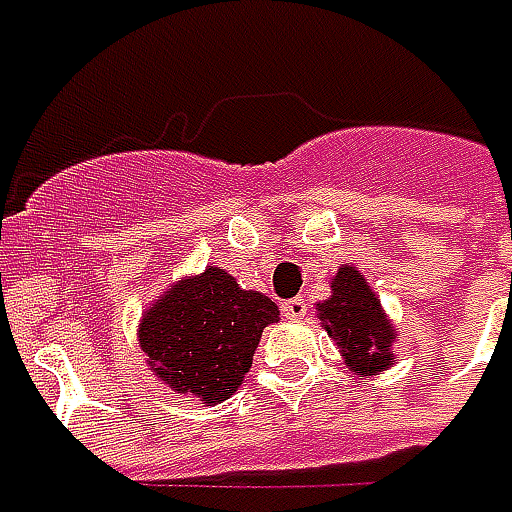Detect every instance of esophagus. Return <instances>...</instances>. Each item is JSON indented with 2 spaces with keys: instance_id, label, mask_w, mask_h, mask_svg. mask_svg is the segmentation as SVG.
<instances>
[{
  "instance_id": "esophagus-1",
  "label": "esophagus",
  "mask_w": 512,
  "mask_h": 512,
  "mask_svg": "<svg viewBox=\"0 0 512 512\" xmlns=\"http://www.w3.org/2000/svg\"><path fill=\"white\" fill-rule=\"evenodd\" d=\"M282 315L288 318V321H299L307 315V301L304 299H288L282 301Z\"/></svg>"
}]
</instances>
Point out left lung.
I'll list each match as a JSON object with an SVG mask.
<instances>
[{"mask_svg":"<svg viewBox=\"0 0 512 512\" xmlns=\"http://www.w3.org/2000/svg\"><path fill=\"white\" fill-rule=\"evenodd\" d=\"M315 310L323 329L340 345V354L351 373L378 376L395 362V326L386 318L381 299L354 266L337 268L332 296Z\"/></svg>","mask_w":512,"mask_h":512,"instance_id":"1","label":"left lung"}]
</instances>
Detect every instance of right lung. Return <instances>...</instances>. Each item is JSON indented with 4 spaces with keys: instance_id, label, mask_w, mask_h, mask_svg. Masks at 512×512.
Instances as JSON below:
<instances>
[{
    "instance_id": "1",
    "label": "right lung",
    "mask_w": 512,
    "mask_h": 512,
    "mask_svg": "<svg viewBox=\"0 0 512 512\" xmlns=\"http://www.w3.org/2000/svg\"><path fill=\"white\" fill-rule=\"evenodd\" d=\"M277 321L279 307L268 296L208 266L153 301L139 323V345L158 381L213 406L241 386L260 334Z\"/></svg>"
}]
</instances>
